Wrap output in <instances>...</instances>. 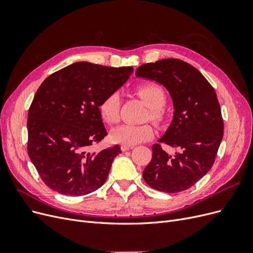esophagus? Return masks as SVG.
I'll return each mask as SVG.
<instances>
[{"label": "esophagus", "mask_w": 253, "mask_h": 253, "mask_svg": "<svg viewBox=\"0 0 253 253\" xmlns=\"http://www.w3.org/2000/svg\"><path fill=\"white\" fill-rule=\"evenodd\" d=\"M134 147L133 145H126V144H122L121 147H120V149H121V151L122 152H126V151H128V150H132Z\"/></svg>", "instance_id": "esophagus-1"}]
</instances>
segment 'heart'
Returning <instances> with one entry per match:
<instances>
[{
	"mask_svg": "<svg viewBox=\"0 0 253 253\" xmlns=\"http://www.w3.org/2000/svg\"><path fill=\"white\" fill-rule=\"evenodd\" d=\"M143 102L149 106L148 118L157 124L165 119L164 106L167 101L166 91L156 83H144L136 89ZM120 97L119 94L114 93L105 96L98 104V111L101 119L108 125H115L119 120ZM155 131L150 125H122L112 129L111 139L116 143L126 145H135L152 139Z\"/></svg>",
	"mask_w": 253,
	"mask_h": 253,
	"instance_id": "heart-1",
	"label": "heart"
}]
</instances>
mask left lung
<instances>
[{"label":"left lung","mask_w":253,"mask_h":253,"mask_svg":"<svg viewBox=\"0 0 253 253\" xmlns=\"http://www.w3.org/2000/svg\"><path fill=\"white\" fill-rule=\"evenodd\" d=\"M136 76L154 80L169 90L174 116L158 141L178 150L169 155L159 143L153 144L143 179L162 192H181L210 171L223 139L224 121L216 93L201 72L179 59L142 64Z\"/></svg>","instance_id":"8db88e82"}]
</instances>
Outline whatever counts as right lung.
I'll return each mask as SVG.
<instances>
[{
    "mask_svg": "<svg viewBox=\"0 0 253 253\" xmlns=\"http://www.w3.org/2000/svg\"><path fill=\"white\" fill-rule=\"evenodd\" d=\"M132 66L77 62L51 74L38 88L27 118V152L48 188L68 196L94 192L108 178L119 145L90 153L108 135L98 104L124 85Z\"/></svg>",
    "mask_w": 253,
    "mask_h": 253,
    "instance_id": "obj_1",
    "label": "right lung"
}]
</instances>
